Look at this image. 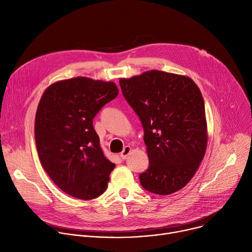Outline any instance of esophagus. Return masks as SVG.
I'll return each mask as SVG.
<instances>
[{"label": "esophagus", "mask_w": 252, "mask_h": 252, "mask_svg": "<svg viewBox=\"0 0 252 252\" xmlns=\"http://www.w3.org/2000/svg\"><path fill=\"white\" fill-rule=\"evenodd\" d=\"M130 151H131V149H130L129 147H125V149H124L123 152L121 153V158H122L123 159H126V158L129 155Z\"/></svg>", "instance_id": "obj_1"}]
</instances>
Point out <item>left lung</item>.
Segmentation results:
<instances>
[{
  "label": "left lung",
  "instance_id": "8db88e82",
  "mask_svg": "<svg viewBox=\"0 0 252 252\" xmlns=\"http://www.w3.org/2000/svg\"><path fill=\"white\" fill-rule=\"evenodd\" d=\"M120 86L143 128L150 165L139 174L141 187L159 195L182 189L206 150L205 110L198 87L189 77L161 70L121 79Z\"/></svg>",
  "mask_w": 252,
  "mask_h": 252
}]
</instances>
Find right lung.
Wrapping results in <instances>:
<instances>
[{
	"mask_svg": "<svg viewBox=\"0 0 252 252\" xmlns=\"http://www.w3.org/2000/svg\"><path fill=\"white\" fill-rule=\"evenodd\" d=\"M118 94L115 83L80 77L55 83L42 95L35 147L48 175L70 196L93 199L107 187L116 164L103 155L93 120Z\"/></svg>",
	"mask_w": 252,
	"mask_h": 252,
	"instance_id": "right-lung-1",
	"label": "right lung"
}]
</instances>
